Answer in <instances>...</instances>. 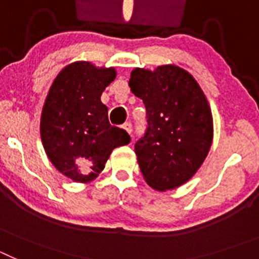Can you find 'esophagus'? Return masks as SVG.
<instances>
[{
	"instance_id": "34e87169",
	"label": "esophagus",
	"mask_w": 259,
	"mask_h": 259,
	"mask_svg": "<svg viewBox=\"0 0 259 259\" xmlns=\"http://www.w3.org/2000/svg\"><path fill=\"white\" fill-rule=\"evenodd\" d=\"M123 128H124L127 134H130V135L132 134V124L130 122H125L124 124H123Z\"/></svg>"
}]
</instances>
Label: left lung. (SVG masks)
I'll return each mask as SVG.
<instances>
[{
    "label": "left lung",
    "instance_id": "1",
    "mask_svg": "<svg viewBox=\"0 0 259 259\" xmlns=\"http://www.w3.org/2000/svg\"><path fill=\"white\" fill-rule=\"evenodd\" d=\"M128 85L146 109L148 128L135 144L144 179L155 191L178 188L197 172L212 144L206 96L188 71L175 65L135 68Z\"/></svg>",
    "mask_w": 259,
    "mask_h": 259
}]
</instances>
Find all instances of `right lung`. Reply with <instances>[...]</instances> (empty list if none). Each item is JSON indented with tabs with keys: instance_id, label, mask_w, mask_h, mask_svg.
Here are the masks:
<instances>
[{
	"instance_id": "obj_1",
	"label": "right lung",
	"mask_w": 259,
	"mask_h": 259,
	"mask_svg": "<svg viewBox=\"0 0 259 259\" xmlns=\"http://www.w3.org/2000/svg\"><path fill=\"white\" fill-rule=\"evenodd\" d=\"M116 76L114 67L70 63L57 75L40 119L41 141L57 170L76 183L95 180L115 148L131 137L109 123L101 95Z\"/></svg>"
}]
</instances>
